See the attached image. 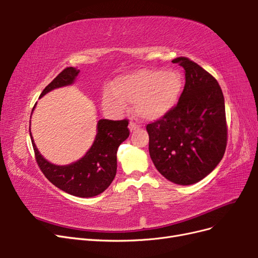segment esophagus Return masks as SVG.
I'll return each mask as SVG.
<instances>
[{
	"label": "esophagus",
	"instance_id": "1",
	"mask_svg": "<svg viewBox=\"0 0 258 258\" xmlns=\"http://www.w3.org/2000/svg\"><path fill=\"white\" fill-rule=\"evenodd\" d=\"M137 128H138V124L134 120H130V122H129V129H130V131H134Z\"/></svg>",
	"mask_w": 258,
	"mask_h": 258
}]
</instances>
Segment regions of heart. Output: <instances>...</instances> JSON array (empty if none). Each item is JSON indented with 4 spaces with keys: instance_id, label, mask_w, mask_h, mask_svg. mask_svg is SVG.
Wrapping results in <instances>:
<instances>
[{
    "instance_id": "heart-1",
    "label": "heart",
    "mask_w": 258,
    "mask_h": 258,
    "mask_svg": "<svg viewBox=\"0 0 258 258\" xmlns=\"http://www.w3.org/2000/svg\"><path fill=\"white\" fill-rule=\"evenodd\" d=\"M182 77L175 71L143 69L121 75L113 89L103 93V105L119 114L134 102L135 112L146 120H156L167 115L177 102L182 91Z\"/></svg>"
}]
</instances>
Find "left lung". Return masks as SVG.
<instances>
[{
  "label": "left lung",
  "instance_id": "8db88e82",
  "mask_svg": "<svg viewBox=\"0 0 258 258\" xmlns=\"http://www.w3.org/2000/svg\"><path fill=\"white\" fill-rule=\"evenodd\" d=\"M185 70L178 102L167 115L147 123L154 165L169 181L195 184L212 172L227 145L223 91L214 77L186 57L172 60Z\"/></svg>",
  "mask_w": 258,
  "mask_h": 258
}]
</instances>
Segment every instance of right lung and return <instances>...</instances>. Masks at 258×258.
<instances>
[{
    "instance_id": "1",
    "label": "right lung",
    "mask_w": 258,
    "mask_h": 258,
    "mask_svg": "<svg viewBox=\"0 0 258 258\" xmlns=\"http://www.w3.org/2000/svg\"><path fill=\"white\" fill-rule=\"evenodd\" d=\"M79 73L80 70L75 68H66L46 86L40 97L52 89L71 85ZM128 123V119H100L98 134L90 150L82 159L69 166H56L46 160L37 151L30 134L35 160L46 178L61 190L82 198L97 196L111 185L116 175L117 150L129 137Z\"/></svg>"
}]
</instances>
